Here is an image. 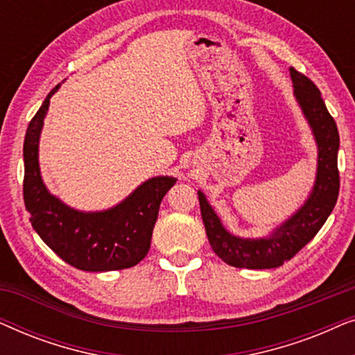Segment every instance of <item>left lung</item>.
Segmentation results:
<instances>
[{
  "mask_svg": "<svg viewBox=\"0 0 355 355\" xmlns=\"http://www.w3.org/2000/svg\"><path fill=\"white\" fill-rule=\"evenodd\" d=\"M289 71L294 84V95L318 145L317 179L304 205L268 237L244 239L232 236L221 225V220L207 202L203 192L198 191L202 220L211 249L223 261L236 268L265 270L278 268L286 263L313 239L338 200L339 134L336 123L328 113L317 85L294 67Z\"/></svg>",
  "mask_w": 355,
  "mask_h": 355,
  "instance_id": "8db88e82",
  "label": "left lung"
}]
</instances>
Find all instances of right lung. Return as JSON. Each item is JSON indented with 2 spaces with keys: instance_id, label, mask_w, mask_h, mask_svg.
<instances>
[{
  "instance_id": "obj_1",
  "label": "right lung",
  "mask_w": 355,
  "mask_h": 355,
  "mask_svg": "<svg viewBox=\"0 0 355 355\" xmlns=\"http://www.w3.org/2000/svg\"><path fill=\"white\" fill-rule=\"evenodd\" d=\"M56 85L28 124L24 140V202L42 241L66 263L84 271L124 270L148 254L159 203L176 178L145 181L110 210L79 211L51 196L38 166V140Z\"/></svg>"
}]
</instances>
